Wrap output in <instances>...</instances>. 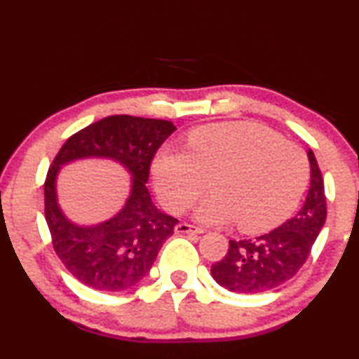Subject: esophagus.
I'll list each match as a JSON object with an SVG mask.
<instances>
[{
	"instance_id": "34e87169",
	"label": "esophagus",
	"mask_w": 359,
	"mask_h": 359,
	"mask_svg": "<svg viewBox=\"0 0 359 359\" xmlns=\"http://www.w3.org/2000/svg\"><path fill=\"white\" fill-rule=\"evenodd\" d=\"M175 234H204V231L198 227H194L191 224H177L174 227Z\"/></svg>"
}]
</instances>
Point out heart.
Instances as JSON below:
<instances>
[{
  "label": "heart",
  "mask_w": 359,
  "mask_h": 359,
  "mask_svg": "<svg viewBox=\"0 0 359 359\" xmlns=\"http://www.w3.org/2000/svg\"><path fill=\"white\" fill-rule=\"evenodd\" d=\"M162 204L184 212L210 185L214 194L194 217L205 226L239 221L244 232H266L299 205L309 165L299 147L259 123H210L192 130L187 150L163 147L152 162Z\"/></svg>",
  "instance_id": "obj_1"
}]
</instances>
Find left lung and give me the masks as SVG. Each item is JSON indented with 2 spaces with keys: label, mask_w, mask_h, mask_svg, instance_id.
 I'll return each instance as SVG.
<instances>
[{
  "label": "left lung",
  "mask_w": 359,
  "mask_h": 359,
  "mask_svg": "<svg viewBox=\"0 0 359 359\" xmlns=\"http://www.w3.org/2000/svg\"><path fill=\"white\" fill-rule=\"evenodd\" d=\"M311 184L294 217L256 239L229 241L222 261L210 267L219 286L239 294H257L284 284L303 267L326 222L325 182L313 150H308Z\"/></svg>",
  "instance_id": "8db88e82"
}]
</instances>
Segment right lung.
<instances>
[{"instance_id":"right-lung-1","label":"right lung","mask_w":359,"mask_h":359,"mask_svg":"<svg viewBox=\"0 0 359 359\" xmlns=\"http://www.w3.org/2000/svg\"><path fill=\"white\" fill-rule=\"evenodd\" d=\"M175 130L167 120L107 116L72 135L55 157L45 182L46 224L56 256L85 286L105 292L135 286L174 234L179 221L155 207L145 184L155 152ZM86 158L111 160L131 175V192L123 209L97 224L72 222L59 207L55 191L62 165Z\"/></svg>"}]
</instances>
